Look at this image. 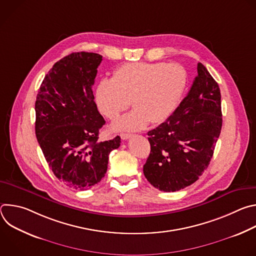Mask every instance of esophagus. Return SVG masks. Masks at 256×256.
Returning <instances> with one entry per match:
<instances>
[{
    "instance_id": "esophagus-1",
    "label": "esophagus",
    "mask_w": 256,
    "mask_h": 256,
    "mask_svg": "<svg viewBox=\"0 0 256 256\" xmlns=\"http://www.w3.org/2000/svg\"><path fill=\"white\" fill-rule=\"evenodd\" d=\"M130 136H132L130 134H120V138H122V140H128Z\"/></svg>"
}]
</instances>
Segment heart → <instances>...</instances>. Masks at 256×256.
Listing matches in <instances>:
<instances>
[{"mask_svg":"<svg viewBox=\"0 0 256 256\" xmlns=\"http://www.w3.org/2000/svg\"><path fill=\"white\" fill-rule=\"evenodd\" d=\"M186 86V70L178 64L128 62L118 66L112 80L103 79L96 88L100 112L114 120L126 110L130 101L134 108L120 118L116 130H138L149 122L162 124L177 108Z\"/></svg>","mask_w":256,"mask_h":256,"instance_id":"obj_1","label":"heart"}]
</instances>
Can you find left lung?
Segmentation results:
<instances>
[{
	"mask_svg": "<svg viewBox=\"0 0 256 256\" xmlns=\"http://www.w3.org/2000/svg\"><path fill=\"white\" fill-rule=\"evenodd\" d=\"M222 122L220 88L198 62L186 97L166 122L148 132L151 152L142 168L146 178L166 192L192 184L210 164Z\"/></svg>",
	"mask_w": 256,
	"mask_h": 256,
	"instance_id": "8db88e82",
	"label": "left lung"
}]
</instances>
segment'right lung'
Returning a JSON list of instances; mask_svg holds the SVG:
<instances>
[{
    "instance_id": "add662e5",
    "label": "right lung",
    "mask_w": 256,
    "mask_h": 256,
    "mask_svg": "<svg viewBox=\"0 0 256 256\" xmlns=\"http://www.w3.org/2000/svg\"><path fill=\"white\" fill-rule=\"evenodd\" d=\"M102 56L72 52L46 75L35 101V134L56 177L68 188L87 190L104 177L108 156L120 138L99 142L105 124L92 86Z\"/></svg>"
}]
</instances>
